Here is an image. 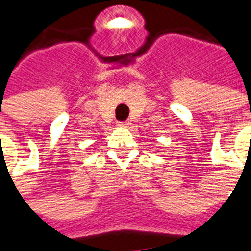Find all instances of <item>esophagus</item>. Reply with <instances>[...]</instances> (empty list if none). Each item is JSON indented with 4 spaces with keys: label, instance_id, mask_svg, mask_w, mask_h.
Returning a JSON list of instances; mask_svg holds the SVG:
<instances>
[{
    "label": "esophagus",
    "instance_id": "obj_1",
    "mask_svg": "<svg viewBox=\"0 0 251 251\" xmlns=\"http://www.w3.org/2000/svg\"><path fill=\"white\" fill-rule=\"evenodd\" d=\"M129 124H130L129 121H121V122H118L117 125L120 126V127H126V126L129 125Z\"/></svg>",
    "mask_w": 251,
    "mask_h": 251
}]
</instances>
